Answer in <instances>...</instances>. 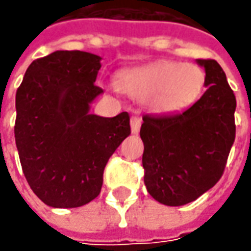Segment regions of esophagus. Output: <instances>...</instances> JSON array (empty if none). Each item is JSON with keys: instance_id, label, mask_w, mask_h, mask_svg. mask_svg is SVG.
<instances>
[{"instance_id": "obj_1", "label": "esophagus", "mask_w": 251, "mask_h": 251, "mask_svg": "<svg viewBox=\"0 0 251 251\" xmlns=\"http://www.w3.org/2000/svg\"><path fill=\"white\" fill-rule=\"evenodd\" d=\"M141 128V117L140 116H132L131 117V131L132 134H138Z\"/></svg>"}]
</instances>
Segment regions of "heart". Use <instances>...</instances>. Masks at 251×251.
Returning <instances> with one entry per match:
<instances>
[{"mask_svg": "<svg viewBox=\"0 0 251 251\" xmlns=\"http://www.w3.org/2000/svg\"><path fill=\"white\" fill-rule=\"evenodd\" d=\"M204 73L194 64H152L119 74L117 86L128 96L147 100L155 111H175L190 104L202 91Z\"/></svg>", "mask_w": 251, "mask_h": 251, "instance_id": "b5f03b06", "label": "heart"}]
</instances>
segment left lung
Instances as JSON below:
<instances>
[{"mask_svg":"<svg viewBox=\"0 0 251 251\" xmlns=\"http://www.w3.org/2000/svg\"><path fill=\"white\" fill-rule=\"evenodd\" d=\"M205 68L208 89L193 106L168 116H144V181L160 204L178 207L197 200L222 177L235 142L236 98L215 60Z\"/></svg>","mask_w":251,"mask_h":251,"instance_id":"left-lung-1","label":"left lung"}]
</instances>
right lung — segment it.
<instances>
[{"instance_id":"add662e5","label":"right lung","mask_w":251,"mask_h":251,"mask_svg":"<svg viewBox=\"0 0 251 251\" xmlns=\"http://www.w3.org/2000/svg\"><path fill=\"white\" fill-rule=\"evenodd\" d=\"M100 57L60 50L29 65L16 91L15 142L33 193L54 208L99 196L106 163L131 134L130 114H89L103 89L95 85Z\"/></svg>"}]
</instances>
